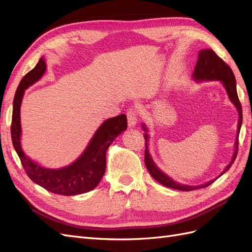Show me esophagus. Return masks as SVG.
Wrapping results in <instances>:
<instances>
[{"instance_id":"obj_1","label":"esophagus","mask_w":252,"mask_h":252,"mask_svg":"<svg viewBox=\"0 0 252 252\" xmlns=\"http://www.w3.org/2000/svg\"><path fill=\"white\" fill-rule=\"evenodd\" d=\"M127 120H128V125L129 127H133L138 123V119H139V110L136 108H129L127 110Z\"/></svg>"}]
</instances>
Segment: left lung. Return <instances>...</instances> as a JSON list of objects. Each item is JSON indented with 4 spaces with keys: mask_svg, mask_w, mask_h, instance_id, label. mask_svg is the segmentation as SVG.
<instances>
[{
    "mask_svg": "<svg viewBox=\"0 0 252 252\" xmlns=\"http://www.w3.org/2000/svg\"><path fill=\"white\" fill-rule=\"evenodd\" d=\"M193 78L195 80H219L223 83V85L227 91L228 96H229L230 101L235 105L236 109L239 111V125H238V136H236V142H235V152L232 158V161L229 163L225 170L220 173L218 178H220V175L224 174L228 169L230 168L231 165L233 164L234 159L236 158V155H238V149H239V134H240V129L242 125V121H243V113H242V105L239 100L238 93H236V83H235V78L234 74L231 70V68L228 66L224 61L220 59L217 53L213 51L212 49H202L199 52V59H197V62L194 68V72H193ZM144 130H146V127L143 125ZM145 141H147L148 135L145 134ZM146 145V149H145V165H146L147 169L149 173L152 175V178L157 180L158 183H161L162 185L173 188V189H178L182 190V191H191V190H196L200 188H205L209 185H211L213 182L216 180H212L208 182L207 184L200 185V186H189V185H182L179 184V183L174 182L171 180L169 177H167L166 174H164L161 170H159L154 161L151 159V157L149 155V152L147 150V143H145Z\"/></svg>",
    "mask_w": 252,
    "mask_h": 252,
    "instance_id": "8db88e82",
    "label": "left lung"
}]
</instances>
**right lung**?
I'll use <instances>...</instances> for the list:
<instances>
[{
	"instance_id": "1",
	"label": "right lung",
	"mask_w": 252,
	"mask_h": 252,
	"mask_svg": "<svg viewBox=\"0 0 252 252\" xmlns=\"http://www.w3.org/2000/svg\"><path fill=\"white\" fill-rule=\"evenodd\" d=\"M46 70V64L40 59L39 63L26 73L20 82L13 98V110L11 120V140L13 147L21 159L26 174L35 184L48 191L62 195H75L93 190L105 173L106 150L117 136L126 130L127 118L120 114L116 118L106 120L90 141L84 154L70 166L61 169H46L33 163L23 152L20 136V107L25 89L39 80Z\"/></svg>"
}]
</instances>
